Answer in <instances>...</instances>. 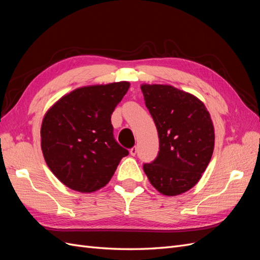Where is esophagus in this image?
Listing matches in <instances>:
<instances>
[{
	"label": "esophagus",
	"instance_id": "1",
	"mask_svg": "<svg viewBox=\"0 0 260 260\" xmlns=\"http://www.w3.org/2000/svg\"><path fill=\"white\" fill-rule=\"evenodd\" d=\"M137 152H138L137 146H133V147L130 149V154H131L132 156H136V155H137Z\"/></svg>",
	"mask_w": 260,
	"mask_h": 260
}]
</instances>
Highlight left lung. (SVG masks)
<instances>
[{
    "label": "left lung",
    "instance_id": "1",
    "mask_svg": "<svg viewBox=\"0 0 260 260\" xmlns=\"http://www.w3.org/2000/svg\"><path fill=\"white\" fill-rule=\"evenodd\" d=\"M141 90L159 138L158 154L143 170L161 194L184 193L199 182L214 152L210 115L199 99L175 86L143 84Z\"/></svg>",
    "mask_w": 260,
    "mask_h": 260
}]
</instances>
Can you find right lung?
Masks as SVG:
<instances>
[{
	"mask_svg": "<svg viewBox=\"0 0 260 260\" xmlns=\"http://www.w3.org/2000/svg\"><path fill=\"white\" fill-rule=\"evenodd\" d=\"M129 82L83 86L45 114L41 148L51 171L72 190L91 193L105 186L129 154L114 137L112 114Z\"/></svg>",
	"mask_w": 260,
	"mask_h": 260,
	"instance_id": "obj_1",
	"label": "right lung"
}]
</instances>
